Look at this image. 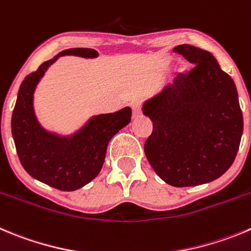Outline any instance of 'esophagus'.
I'll return each mask as SVG.
<instances>
[{
	"label": "esophagus",
	"mask_w": 251,
	"mask_h": 251,
	"mask_svg": "<svg viewBox=\"0 0 251 251\" xmlns=\"http://www.w3.org/2000/svg\"><path fill=\"white\" fill-rule=\"evenodd\" d=\"M132 109H133V117L137 118V117L141 116L142 113V103L141 102H134L132 105Z\"/></svg>",
	"instance_id": "1"
}]
</instances>
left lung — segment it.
I'll return each mask as SVG.
<instances>
[{
	"label": "left lung",
	"instance_id": "1",
	"mask_svg": "<svg viewBox=\"0 0 251 251\" xmlns=\"http://www.w3.org/2000/svg\"><path fill=\"white\" fill-rule=\"evenodd\" d=\"M173 50L194 67L143 103V114L153 122L144 151L165 183L195 187L231 167L243 135V113L234 80L210 52L190 45Z\"/></svg>",
	"mask_w": 251,
	"mask_h": 251
}]
</instances>
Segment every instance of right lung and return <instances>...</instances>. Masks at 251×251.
<instances>
[{
  "label": "right lung",
  "mask_w": 251,
  "mask_h": 251,
  "mask_svg": "<svg viewBox=\"0 0 251 251\" xmlns=\"http://www.w3.org/2000/svg\"><path fill=\"white\" fill-rule=\"evenodd\" d=\"M62 56L96 58L98 52L92 48L64 50L27 75L18 89L11 128L25 171L50 187L72 192L84 187L100 174L108 143L129 123L132 109L126 107L114 113L93 116L71 135H59L45 129L34 113L33 94L48 67Z\"/></svg>",
  "instance_id": "right-lung-1"
}]
</instances>
